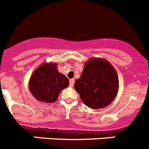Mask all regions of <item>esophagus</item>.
I'll return each mask as SVG.
<instances>
[{
    "mask_svg": "<svg viewBox=\"0 0 149 149\" xmlns=\"http://www.w3.org/2000/svg\"><path fill=\"white\" fill-rule=\"evenodd\" d=\"M74 79H70V86L72 87L73 85H74Z\"/></svg>",
    "mask_w": 149,
    "mask_h": 149,
    "instance_id": "obj_1",
    "label": "esophagus"
}]
</instances>
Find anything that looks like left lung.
<instances>
[{"label":"left lung","instance_id":"left-lung-1","mask_svg":"<svg viewBox=\"0 0 149 149\" xmlns=\"http://www.w3.org/2000/svg\"><path fill=\"white\" fill-rule=\"evenodd\" d=\"M74 88L87 107L104 108L114 101L118 92L117 72L107 60L91 58L85 64L80 77L75 80Z\"/></svg>","mask_w":149,"mask_h":149}]
</instances>
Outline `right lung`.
Returning <instances> with one entry per match:
<instances>
[{
	"instance_id": "right-lung-1",
	"label": "right lung",
	"mask_w": 149,
	"mask_h": 149,
	"mask_svg": "<svg viewBox=\"0 0 149 149\" xmlns=\"http://www.w3.org/2000/svg\"><path fill=\"white\" fill-rule=\"evenodd\" d=\"M69 86V79L58 71L56 63H43L31 76L29 88L38 101L54 103L60 92Z\"/></svg>"
}]
</instances>
